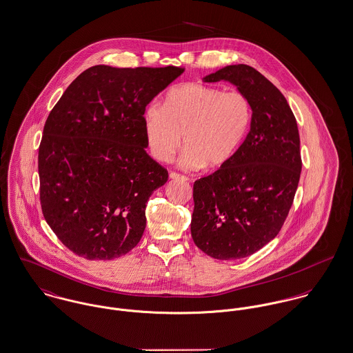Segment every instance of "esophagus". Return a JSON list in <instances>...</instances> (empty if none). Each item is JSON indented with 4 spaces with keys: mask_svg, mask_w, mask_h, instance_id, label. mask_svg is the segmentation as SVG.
I'll use <instances>...</instances> for the list:
<instances>
[{
    "mask_svg": "<svg viewBox=\"0 0 353 353\" xmlns=\"http://www.w3.org/2000/svg\"><path fill=\"white\" fill-rule=\"evenodd\" d=\"M170 178L171 179H182V181H188V176L179 174V172H175V171H170Z\"/></svg>",
    "mask_w": 353,
    "mask_h": 353,
    "instance_id": "1",
    "label": "esophagus"
}]
</instances>
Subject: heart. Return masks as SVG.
<instances>
[{"label": "heart", "instance_id": "b5f03b06", "mask_svg": "<svg viewBox=\"0 0 353 353\" xmlns=\"http://www.w3.org/2000/svg\"><path fill=\"white\" fill-rule=\"evenodd\" d=\"M252 120L248 97L239 90L185 83L171 89L164 108L150 103L144 112V130L152 157L170 161L185 141L181 164L195 170L205 164L221 167L244 141Z\"/></svg>", "mask_w": 353, "mask_h": 353}]
</instances>
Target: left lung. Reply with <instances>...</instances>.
<instances>
[{"mask_svg": "<svg viewBox=\"0 0 353 353\" xmlns=\"http://www.w3.org/2000/svg\"><path fill=\"white\" fill-rule=\"evenodd\" d=\"M203 79L236 85L251 102L252 120L233 158L194 182L192 237L209 256L243 259L288 219L302 170L296 120L283 94L251 65H226Z\"/></svg>", "mask_w": 353, "mask_h": 353, "instance_id": "obj_1", "label": "left lung"}]
</instances>
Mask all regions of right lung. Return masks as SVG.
Here are the masks:
<instances>
[{"label":"right lung","instance_id":"right-lung-1","mask_svg":"<svg viewBox=\"0 0 353 353\" xmlns=\"http://www.w3.org/2000/svg\"><path fill=\"white\" fill-rule=\"evenodd\" d=\"M183 70L93 65L48 114L37 161L40 205L75 255L110 260L140 241L147 201L168 178L145 152V106Z\"/></svg>","mask_w":353,"mask_h":353}]
</instances>
